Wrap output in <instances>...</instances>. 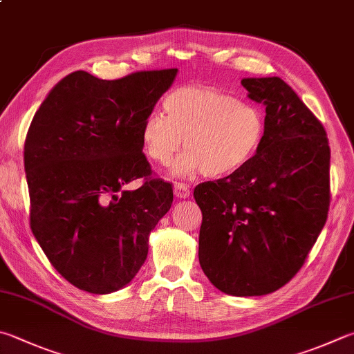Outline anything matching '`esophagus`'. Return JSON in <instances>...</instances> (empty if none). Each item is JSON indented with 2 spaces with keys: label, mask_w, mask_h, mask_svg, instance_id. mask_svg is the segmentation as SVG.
Instances as JSON below:
<instances>
[{
  "label": "esophagus",
  "mask_w": 354,
  "mask_h": 354,
  "mask_svg": "<svg viewBox=\"0 0 354 354\" xmlns=\"http://www.w3.org/2000/svg\"><path fill=\"white\" fill-rule=\"evenodd\" d=\"M175 195H176V198H187L190 195V187L184 183H176L175 184Z\"/></svg>",
  "instance_id": "1"
}]
</instances>
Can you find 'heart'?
Wrapping results in <instances>:
<instances>
[{
  "label": "heart",
  "instance_id": "b5f03b06",
  "mask_svg": "<svg viewBox=\"0 0 354 354\" xmlns=\"http://www.w3.org/2000/svg\"><path fill=\"white\" fill-rule=\"evenodd\" d=\"M164 114H149L140 144L153 162L167 165L183 147L175 173L227 178L243 170L260 151L266 119L259 106L210 86H181L162 100Z\"/></svg>",
  "mask_w": 354,
  "mask_h": 354
}]
</instances>
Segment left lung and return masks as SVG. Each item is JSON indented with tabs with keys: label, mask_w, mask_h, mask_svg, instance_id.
<instances>
[{
	"label": "left lung",
	"mask_w": 354,
	"mask_h": 354,
	"mask_svg": "<svg viewBox=\"0 0 354 354\" xmlns=\"http://www.w3.org/2000/svg\"><path fill=\"white\" fill-rule=\"evenodd\" d=\"M266 106L260 151L232 176L198 184L199 265L229 295H265L304 266L330 207L326 131L279 77L243 79Z\"/></svg>",
	"instance_id": "left-lung-1"
}]
</instances>
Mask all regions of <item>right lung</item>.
Here are the masks:
<instances>
[{
  "mask_svg": "<svg viewBox=\"0 0 354 354\" xmlns=\"http://www.w3.org/2000/svg\"><path fill=\"white\" fill-rule=\"evenodd\" d=\"M178 69L102 80L75 71L38 108L24 140L32 234L71 285L108 294L130 283L173 185L153 176L140 127ZM142 178L136 191L123 187Z\"/></svg>",
  "mask_w": 354,
  "mask_h": 354,
  "instance_id": "add662e5",
  "label": "right lung"
}]
</instances>
